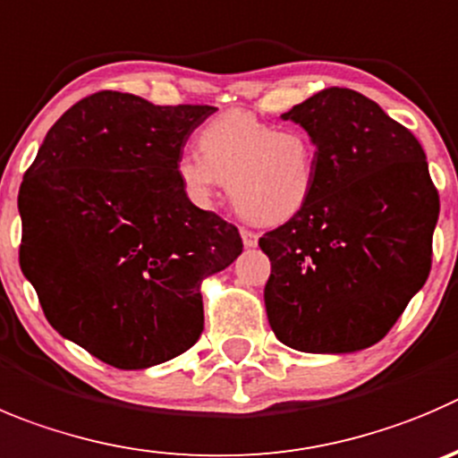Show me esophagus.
I'll list each match as a JSON object with an SVG mask.
<instances>
[{
    "label": "esophagus",
    "instance_id": "obj_1",
    "mask_svg": "<svg viewBox=\"0 0 458 458\" xmlns=\"http://www.w3.org/2000/svg\"><path fill=\"white\" fill-rule=\"evenodd\" d=\"M241 238H242V245H245L247 250L259 245V233L250 232V229H241Z\"/></svg>",
    "mask_w": 458,
    "mask_h": 458
}]
</instances>
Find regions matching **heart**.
<instances>
[{
	"mask_svg": "<svg viewBox=\"0 0 458 458\" xmlns=\"http://www.w3.org/2000/svg\"><path fill=\"white\" fill-rule=\"evenodd\" d=\"M198 150L175 161L177 184L195 207H211L222 182L238 216L274 226L297 217L315 195L319 150L306 130L229 110L199 128Z\"/></svg>",
	"mask_w": 458,
	"mask_h": 458,
	"instance_id": "heart-1",
	"label": "heart"
}]
</instances>
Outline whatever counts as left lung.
<instances>
[{"instance_id": "obj_1", "label": "left lung", "mask_w": 458, "mask_h": 458, "mask_svg": "<svg viewBox=\"0 0 458 458\" xmlns=\"http://www.w3.org/2000/svg\"><path fill=\"white\" fill-rule=\"evenodd\" d=\"M317 143L310 204L259 241L272 263L267 319L301 352L380 342L432 267L438 193L425 150L360 91L330 87L281 114Z\"/></svg>"}]
</instances>
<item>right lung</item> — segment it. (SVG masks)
<instances>
[{
  "label": "right lung",
  "mask_w": 458,
  "mask_h": 458,
  "mask_svg": "<svg viewBox=\"0 0 458 458\" xmlns=\"http://www.w3.org/2000/svg\"><path fill=\"white\" fill-rule=\"evenodd\" d=\"M213 112L98 91L55 121L21 182V272L49 324L110 367L189 351L204 330L199 283L241 256L236 226L175 177Z\"/></svg>",
  "instance_id": "1"
}]
</instances>
